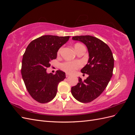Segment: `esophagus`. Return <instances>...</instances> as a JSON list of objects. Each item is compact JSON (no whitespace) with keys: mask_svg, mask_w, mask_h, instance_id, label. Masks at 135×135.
I'll list each match as a JSON object with an SVG mask.
<instances>
[{"mask_svg":"<svg viewBox=\"0 0 135 135\" xmlns=\"http://www.w3.org/2000/svg\"><path fill=\"white\" fill-rule=\"evenodd\" d=\"M70 75L69 74H68V73H66V77H68V76H69Z\"/></svg>","mask_w":135,"mask_h":135,"instance_id":"esophagus-1","label":"esophagus"}]
</instances>
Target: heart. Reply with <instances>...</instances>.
Segmentation results:
<instances>
[{
  "mask_svg": "<svg viewBox=\"0 0 135 135\" xmlns=\"http://www.w3.org/2000/svg\"><path fill=\"white\" fill-rule=\"evenodd\" d=\"M81 47H84L82 44L80 43H76L74 45V49L75 51H78ZM61 51V48H60L58 51L59 54H60ZM81 66V64L78 61H66L62 63L60 65L61 69L64 71L68 73H72L74 72L75 70L79 69Z\"/></svg>",
  "mask_w": 135,
  "mask_h": 135,
  "instance_id": "b5f03b06",
  "label": "heart"
}]
</instances>
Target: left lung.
Wrapping results in <instances>:
<instances>
[{
	"label": "left lung",
	"instance_id": "obj_1",
	"mask_svg": "<svg viewBox=\"0 0 135 135\" xmlns=\"http://www.w3.org/2000/svg\"><path fill=\"white\" fill-rule=\"evenodd\" d=\"M73 40L84 43L88 49V63L81 69V72L88 77L71 87V92L75 99L80 103H90L103 92L113 75L114 58L108 45L90 35L75 36Z\"/></svg>",
	"mask_w": 135,
	"mask_h": 135
}]
</instances>
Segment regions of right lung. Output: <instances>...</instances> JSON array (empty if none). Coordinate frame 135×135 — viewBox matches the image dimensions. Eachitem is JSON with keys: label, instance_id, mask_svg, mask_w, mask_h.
<instances>
[{"label": "right lung", "instance_id": "right-lung-1", "mask_svg": "<svg viewBox=\"0 0 135 135\" xmlns=\"http://www.w3.org/2000/svg\"><path fill=\"white\" fill-rule=\"evenodd\" d=\"M70 36L43 35L32 40L27 47L22 61L21 74L30 96L40 103H47L56 95L58 84L66 78L65 73H47L50 62L57 57L60 48Z\"/></svg>", "mask_w": 135, "mask_h": 135}]
</instances>
